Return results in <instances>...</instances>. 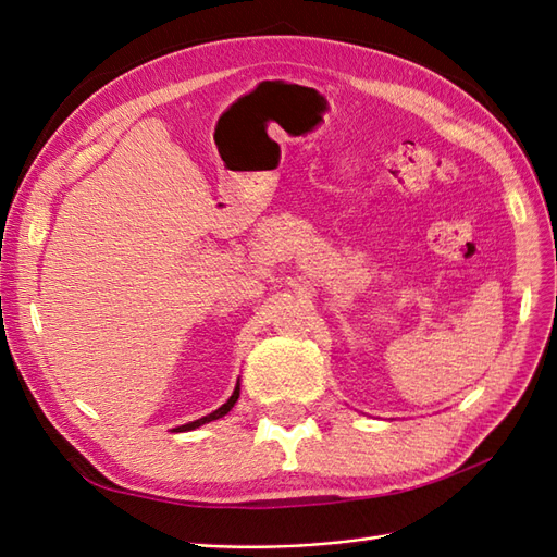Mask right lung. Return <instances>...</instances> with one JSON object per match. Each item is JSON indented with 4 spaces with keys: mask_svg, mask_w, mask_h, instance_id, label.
Listing matches in <instances>:
<instances>
[{
    "mask_svg": "<svg viewBox=\"0 0 557 557\" xmlns=\"http://www.w3.org/2000/svg\"><path fill=\"white\" fill-rule=\"evenodd\" d=\"M237 398H239V382H237V386H235V392H232V396L227 398V404H223L218 410H213L211 416L199 418V420H194V422H187V424H183V426H177V430H180V432H189V430H197V426H201V424H206V422H211V420H218V418L227 416V412L232 410V406L237 404ZM173 432H175V430H173Z\"/></svg>",
    "mask_w": 557,
    "mask_h": 557,
    "instance_id": "1",
    "label": "right lung"
}]
</instances>
